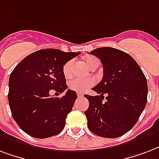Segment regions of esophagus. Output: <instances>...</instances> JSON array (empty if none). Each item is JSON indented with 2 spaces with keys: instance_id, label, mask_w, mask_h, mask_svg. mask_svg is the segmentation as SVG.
Instances as JSON below:
<instances>
[{
  "instance_id": "esophagus-1",
  "label": "esophagus",
  "mask_w": 159,
  "mask_h": 159,
  "mask_svg": "<svg viewBox=\"0 0 159 159\" xmlns=\"http://www.w3.org/2000/svg\"><path fill=\"white\" fill-rule=\"evenodd\" d=\"M77 97L78 98H82V97H83V94H82V93H77Z\"/></svg>"
}]
</instances>
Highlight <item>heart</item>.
Returning <instances> with one entry per match:
<instances>
[{"label":"heart","mask_w":159,"mask_h":159,"mask_svg":"<svg viewBox=\"0 0 159 159\" xmlns=\"http://www.w3.org/2000/svg\"><path fill=\"white\" fill-rule=\"evenodd\" d=\"M83 62L89 68L99 66L100 60L95 56H87L83 58ZM72 68H73V61L70 60L63 65L62 67V72L66 77H69L72 74ZM95 84V80L93 78L88 77V78H79L76 77L73 79L70 80L68 82V87L69 89L75 91L77 92H84L88 90L90 87H92Z\"/></svg>","instance_id":"obj_1"}]
</instances>
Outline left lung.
<instances>
[{
  "label": "left lung",
  "mask_w": 159,
  "mask_h": 159,
  "mask_svg": "<svg viewBox=\"0 0 159 159\" xmlns=\"http://www.w3.org/2000/svg\"><path fill=\"white\" fill-rule=\"evenodd\" d=\"M90 53L103 65V78L92 88L97 96L89 101L85 111L87 127L96 135L117 138L133 128L147 103V79L136 61L125 52L104 47ZM103 94H106V101Z\"/></svg>",
  "instance_id": "8db88e82"
}]
</instances>
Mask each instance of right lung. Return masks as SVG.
<instances>
[{"label": "right lung", "instance_id": "1", "mask_svg": "<svg viewBox=\"0 0 159 159\" xmlns=\"http://www.w3.org/2000/svg\"><path fill=\"white\" fill-rule=\"evenodd\" d=\"M79 53L41 49L28 55L14 68L9 80V106L15 121L27 134L45 139L62 132L77 93L67 90L57 98L51 97L49 92L62 93L67 90L62 67Z\"/></svg>", "mask_w": 159, "mask_h": 159}]
</instances>
